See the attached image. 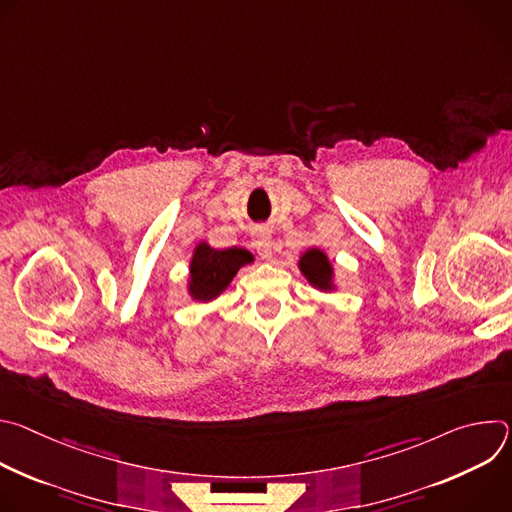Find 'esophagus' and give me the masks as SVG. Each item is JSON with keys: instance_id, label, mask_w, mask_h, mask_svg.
<instances>
[{"instance_id": "obj_1", "label": "esophagus", "mask_w": 512, "mask_h": 512, "mask_svg": "<svg viewBox=\"0 0 512 512\" xmlns=\"http://www.w3.org/2000/svg\"><path fill=\"white\" fill-rule=\"evenodd\" d=\"M253 247L257 249L259 257L265 261L273 259V249H271V233L265 227H259L253 235Z\"/></svg>"}]
</instances>
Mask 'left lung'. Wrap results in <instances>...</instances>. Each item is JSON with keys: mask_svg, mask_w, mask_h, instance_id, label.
I'll use <instances>...</instances> for the list:
<instances>
[{"mask_svg": "<svg viewBox=\"0 0 512 512\" xmlns=\"http://www.w3.org/2000/svg\"><path fill=\"white\" fill-rule=\"evenodd\" d=\"M298 269L302 271V275L308 279V283L322 291V294H330V291H336V273H334V265L330 261V257L326 255V251H322L320 247H310L300 255L298 261Z\"/></svg>", "mask_w": 512, "mask_h": 512, "instance_id": "8db88e82", "label": "left lung"}]
</instances>
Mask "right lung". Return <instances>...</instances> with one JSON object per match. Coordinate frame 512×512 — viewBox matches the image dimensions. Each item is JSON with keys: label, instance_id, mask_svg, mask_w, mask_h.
I'll return each mask as SVG.
<instances>
[{"label": "right lung", "instance_id": "add662e5", "mask_svg": "<svg viewBox=\"0 0 512 512\" xmlns=\"http://www.w3.org/2000/svg\"><path fill=\"white\" fill-rule=\"evenodd\" d=\"M253 261V253L243 247L214 249L206 241L196 243L188 265V296L200 304L216 300L231 285L239 269Z\"/></svg>", "mask_w": 512, "mask_h": 512}]
</instances>
